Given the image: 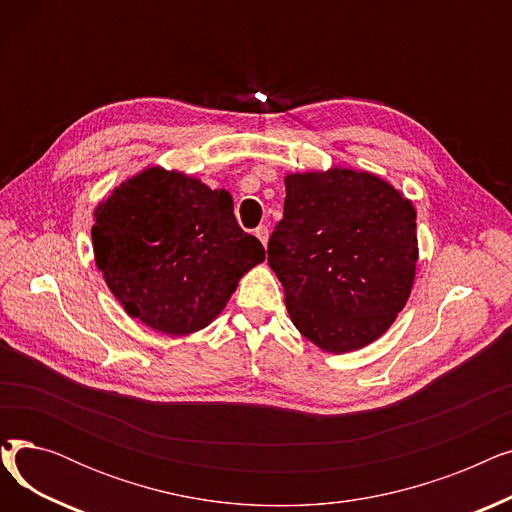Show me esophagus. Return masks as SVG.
Wrapping results in <instances>:
<instances>
[{
    "instance_id": "esophagus-1",
    "label": "esophagus",
    "mask_w": 512,
    "mask_h": 512,
    "mask_svg": "<svg viewBox=\"0 0 512 512\" xmlns=\"http://www.w3.org/2000/svg\"><path fill=\"white\" fill-rule=\"evenodd\" d=\"M255 236L261 240V245L265 247V245H267V238H270V230H267L265 226H259V228L255 230Z\"/></svg>"
}]
</instances>
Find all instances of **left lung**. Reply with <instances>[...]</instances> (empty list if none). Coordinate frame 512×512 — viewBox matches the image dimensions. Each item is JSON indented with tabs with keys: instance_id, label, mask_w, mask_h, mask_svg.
<instances>
[{
	"instance_id": "obj_1",
	"label": "left lung",
	"mask_w": 512,
	"mask_h": 512,
	"mask_svg": "<svg viewBox=\"0 0 512 512\" xmlns=\"http://www.w3.org/2000/svg\"><path fill=\"white\" fill-rule=\"evenodd\" d=\"M284 184V218L267 263L292 324L321 351H359L386 334L411 297L417 211L363 170L286 174Z\"/></svg>"
}]
</instances>
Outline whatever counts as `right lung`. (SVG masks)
Listing matches in <instances>:
<instances>
[{"label": "right lung", "instance_id": "obj_1", "mask_svg": "<svg viewBox=\"0 0 512 512\" xmlns=\"http://www.w3.org/2000/svg\"><path fill=\"white\" fill-rule=\"evenodd\" d=\"M93 218L107 288L130 317L168 336L207 328L265 259L261 242L238 226L228 191L161 166L120 182Z\"/></svg>", "mask_w": 512, "mask_h": 512}]
</instances>
